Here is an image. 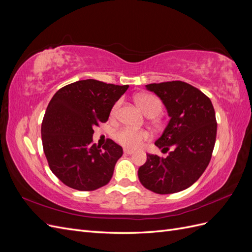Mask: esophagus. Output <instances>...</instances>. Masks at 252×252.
<instances>
[{
  "mask_svg": "<svg viewBox=\"0 0 252 252\" xmlns=\"http://www.w3.org/2000/svg\"><path fill=\"white\" fill-rule=\"evenodd\" d=\"M124 154L125 155H133L134 151L130 150V149H124Z\"/></svg>",
  "mask_w": 252,
  "mask_h": 252,
  "instance_id": "34e87169",
  "label": "esophagus"
}]
</instances>
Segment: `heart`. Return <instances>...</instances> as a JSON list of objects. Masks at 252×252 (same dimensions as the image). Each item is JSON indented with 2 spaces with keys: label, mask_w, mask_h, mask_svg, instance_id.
<instances>
[{
  "label": "heart",
  "mask_w": 252,
  "mask_h": 252,
  "mask_svg": "<svg viewBox=\"0 0 252 252\" xmlns=\"http://www.w3.org/2000/svg\"><path fill=\"white\" fill-rule=\"evenodd\" d=\"M136 104L139 105L141 110L148 117H156L162 111V102L156 95L149 94H142L136 96ZM120 106V102L114 104L111 110V116L117 113ZM114 140L120 145L129 149L141 148L145 142L151 139L150 132L146 130H138L130 127H123L114 132Z\"/></svg>",
  "instance_id": "obj_1"
}]
</instances>
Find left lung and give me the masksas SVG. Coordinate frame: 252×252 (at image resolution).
<instances>
[{
	"label": "left lung",
	"instance_id": "obj_1",
	"mask_svg": "<svg viewBox=\"0 0 252 252\" xmlns=\"http://www.w3.org/2000/svg\"><path fill=\"white\" fill-rule=\"evenodd\" d=\"M170 118L155 145L172 147L166 158L147 155L139 171L142 185L158 194L182 191L195 183L210 162L217 138L216 112L210 98L182 81L148 84Z\"/></svg>",
	"mask_w": 252,
	"mask_h": 252
}]
</instances>
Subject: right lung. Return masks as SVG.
Segmentation results:
<instances>
[{"instance_id": "add662e5", "label": "right lung", "mask_w": 252, "mask_h": 252, "mask_svg": "<svg viewBox=\"0 0 252 252\" xmlns=\"http://www.w3.org/2000/svg\"><path fill=\"white\" fill-rule=\"evenodd\" d=\"M128 85L83 80L59 89L42 122L44 154L56 177L68 187L93 191L108 184L123 149L108 139L93 144L94 127L107 122Z\"/></svg>"}]
</instances>
